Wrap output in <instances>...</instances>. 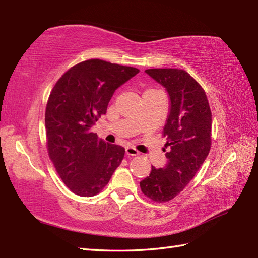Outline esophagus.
<instances>
[{
    "label": "esophagus",
    "mask_w": 258,
    "mask_h": 258,
    "mask_svg": "<svg viewBox=\"0 0 258 258\" xmlns=\"http://www.w3.org/2000/svg\"><path fill=\"white\" fill-rule=\"evenodd\" d=\"M125 152H126V155H127V156H138L140 154V152L138 150H135L134 147H131V146L126 147Z\"/></svg>",
    "instance_id": "34e87169"
}]
</instances>
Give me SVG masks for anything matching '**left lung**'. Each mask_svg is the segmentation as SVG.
<instances>
[{
  "mask_svg": "<svg viewBox=\"0 0 258 258\" xmlns=\"http://www.w3.org/2000/svg\"><path fill=\"white\" fill-rule=\"evenodd\" d=\"M145 73L165 87L171 106L163 130L167 164L152 166L140 186L149 199L164 203L185 188L210 153L212 112L205 91L186 71L150 69Z\"/></svg>",
  "mask_w": 258,
  "mask_h": 258,
  "instance_id": "obj_1",
  "label": "left lung"
}]
</instances>
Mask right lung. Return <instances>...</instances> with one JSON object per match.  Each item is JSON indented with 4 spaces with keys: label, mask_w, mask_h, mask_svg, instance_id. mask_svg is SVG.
I'll return each mask as SVG.
<instances>
[{
    "label": "right lung",
    "mask_w": 258,
    "mask_h": 258,
    "mask_svg": "<svg viewBox=\"0 0 258 258\" xmlns=\"http://www.w3.org/2000/svg\"><path fill=\"white\" fill-rule=\"evenodd\" d=\"M139 72L103 59H87L71 68L54 85L45 111L47 152L74 194H98L122 163L124 147L105 143L91 127L106 113L115 90Z\"/></svg>",
    "instance_id": "add662e5"
}]
</instances>
